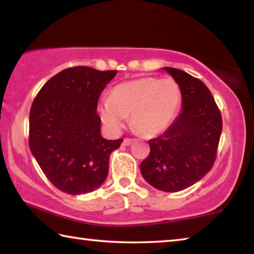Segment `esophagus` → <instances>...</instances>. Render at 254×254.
<instances>
[{
  "label": "esophagus",
  "instance_id": "34e87169",
  "mask_svg": "<svg viewBox=\"0 0 254 254\" xmlns=\"http://www.w3.org/2000/svg\"><path fill=\"white\" fill-rule=\"evenodd\" d=\"M132 142H133V140H132V139H124V140H123V142H122V144H123V145H126V147H128V145H130Z\"/></svg>",
  "mask_w": 254,
  "mask_h": 254
}]
</instances>
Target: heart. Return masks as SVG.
Returning a JSON list of instances; mask_svg holds the SVG:
<instances>
[{
    "instance_id": "1",
    "label": "heart",
    "mask_w": 254,
    "mask_h": 254,
    "mask_svg": "<svg viewBox=\"0 0 254 254\" xmlns=\"http://www.w3.org/2000/svg\"><path fill=\"white\" fill-rule=\"evenodd\" d=\"M180 103L182 92L174 79L141 77L115 86L110 98L98 104V114L113 133L121 131L132 114L133 127L145 136H154L174 121Z\"/></svg>"
}]
</instances>
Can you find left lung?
Masks as SVG:
<instances>
[{
  "label": "left lung",
  "mask_w": 254,
  "mask_h": 254,
  "mask_svg": "<svg viewBox=\"0 0 254 254\" xmlns=\"http://www.w3.org/2000/svg\"><path fill=\"white\" fill-rule=\"evenodd\" d=\"M162 69L179 86L182 112L162 135L149 141L150 154L140 170L152 187L175 192L199 182L213 167L222 117L203 81L176 68Z\"/></svg>",
  "instance_id": "8db88e82"
}]
</instances>
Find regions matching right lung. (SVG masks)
<instances>
[{
  "instance_id": "1",
  "label": "right lung",
  "mask_w": 254,
  "mask_h": 254,
  "mask_svg": "<svg viewBox=\"0 0 254 254\" xmlns=\"http://www.w3.org/2000/svg\"><path fill=\"white\" fill-rule=\"evenodd\" d=\"M117 75L89 67L68 68L42 86L29 117V147L46 177L70 195L92 192L109 174L122 139L101 134L97 101Z\"/></svg>"
}]
</instances>
